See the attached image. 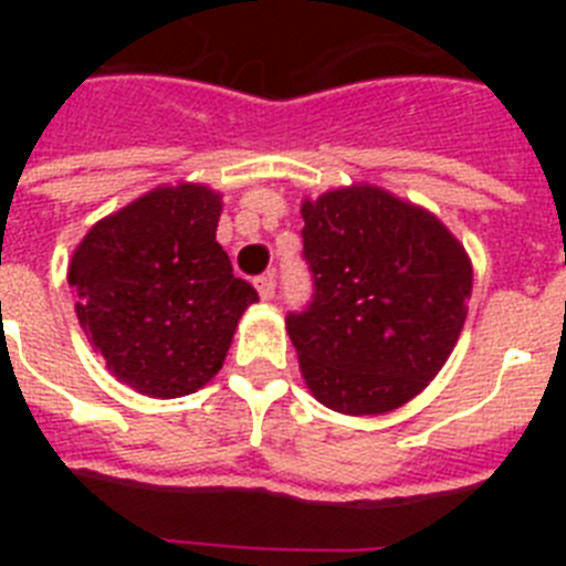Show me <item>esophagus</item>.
Listing matches in <instances>:
<instances>
[{
	"mask_svg": "<svg viewBox=\"0 0 566 566\" xmlns=\"http://www.w3.org/2000/svg\"><path fill=\"white\" fill-rule=\"evenodd\" d=\"M254 286H258V294L260 300H272L274 297V289H277V280H274V274H263V277L254 280Z\"/></svg>",
	"mask_w": 566,
	"mask_h": 566,
	"instance_id": "1",
	"label": "esophagus"
}]
</instances>
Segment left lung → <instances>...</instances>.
Masks as SVG:
<instances>
[{
  "instance_id": "left-lung-1",
  "label": "left lung",
  "mask_w": 566,
  "mask_h": 566,
  "mask_svg": "<svg viewBox=\"0 0 566 566\" xmlns=\"http://www.w3.org/2000/svg\"><path fill=\"white\" fill-rule=\"evenodd\" d=\"M314 300L289 314L300 374L317 402L379 417L417 397L451 357L473 266L437 214L374 184L303 207Z\"/></svg>"
}]
</instances>
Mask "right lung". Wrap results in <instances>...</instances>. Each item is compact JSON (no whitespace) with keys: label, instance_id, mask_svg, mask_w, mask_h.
Returning <instances> with one entry per match:
<instances>
[{"label":"right lung","instance_id":"right-lung-1","mask_svg":"<svg viewBox=\"0 0 566 566\" xmlns=\"http://www.w3.org/2000/svg\"><path fill=\"white\" fill-rule=\"evenodd\" d=\"M221 209V192L203 184H164L102 218L70 258L78 326L138 394L175 399L203 388L258 303L214 240Z\"/></svg>","mask_w":566,"mask_h":566}]
</instances>
